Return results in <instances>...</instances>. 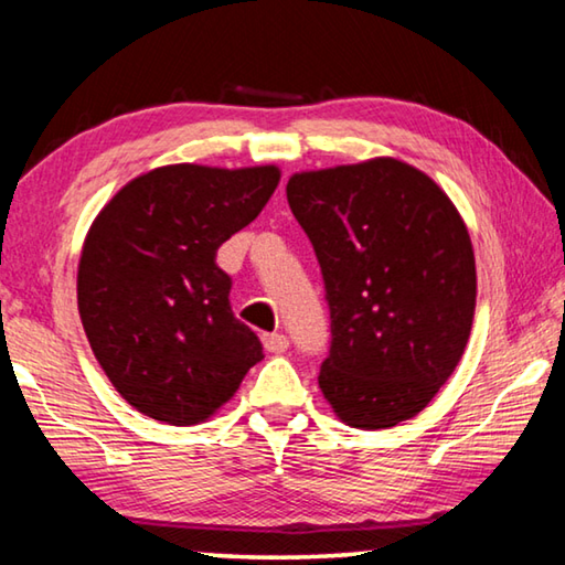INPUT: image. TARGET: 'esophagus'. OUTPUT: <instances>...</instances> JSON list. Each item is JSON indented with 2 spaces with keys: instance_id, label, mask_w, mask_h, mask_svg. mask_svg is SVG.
Listing matches in <instances>:
<instances>
[{
  "instance_id": "34e87169",
  "label": "esophagus",
  "mask_w": 565,
  "mask_h": 565,
  "mask_svg": "<svg viewBox=\"0 0 565 565\" xmlns=\"http://www.w3.org/2000/svg\"><path fill=\"white\" fill-rule=\"evenodd\" d=\"M264 349L269 353H284L286 349H289V339H286L284 333H266Z\"/></svg>"
}]
</instances>
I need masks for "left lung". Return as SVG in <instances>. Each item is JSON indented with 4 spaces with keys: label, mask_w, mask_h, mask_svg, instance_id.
<instances>
[{
    "label": "left lung",
    "mask_w": 565,
    "mask_h": 565,
    "mask_svg": "<svg viewBox=\"0 0 565 565\" xmlns=\"http://www.w3.org/2000/svg\"><path fill=\"white\" fill-rule=\"evenodd\" d=\"M286 199L327 286L323 398L363 431L414 418L471 333L476 262L461 214L431 177L391 157L301 171Z\"/></svg>",
    "instance_id": "obj_1"
}]
</instances>
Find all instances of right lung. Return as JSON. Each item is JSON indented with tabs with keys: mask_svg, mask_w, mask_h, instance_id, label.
Masks as SVG:
<instances>
[{
	"mask_svg": "<svg viewBox=\"0 0 565 565\" xmlns=\"http://www.w3.org/2000/svg\"><path fill=\"white\" fill-rule=\"evenodd\" d=\"M279 167L169 164L131 179L84 238L76 301L104 374L139 414L194 426L264 359L216 248L252 224Z\"/></svg>",
	"mask_w": 565,
	"mask_h": 565,
	"instance_id": "right-lung-1",
	"label": "right lung"
}]
</instances>
